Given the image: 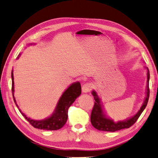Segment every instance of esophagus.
I'll use <instances>...</instances> for the list:
<instances>
[{
    "label": "esophagus",
    "mask_w": 158,
    "mask_h": 158,
    "mask_svg": "<svg viewBox=\"0 0 158 158\" xmlns=\"http://www.w3.org/2000/svg\"><path fill=\"white\" fill-rule=\"evenodd\" d=\"M92 89V85L91 83H87L85 84H84L83 87H82V91L83 93H89L90 92Z\"/></svg>",
    "instance_id": "34e87169"
}]
</instances>
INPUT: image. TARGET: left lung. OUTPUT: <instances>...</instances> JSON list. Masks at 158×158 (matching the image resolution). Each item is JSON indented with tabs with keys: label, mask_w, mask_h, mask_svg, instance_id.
I'll list each match as a JSON object with an SVG mask.
<instances>
[{
	"label": "left lung",
	"mask_w": 158,
	"mask_h": 158,
	"mask_svg": "<svg viewBox=\"0 0 158 158\" xmlns=\"http://www.w3.org/2000/svg\"><path fill=\"white\" fill-rule=\"evenodd\" d=\"M148 70V81H147V93H146V98L145 99L143 104L142 106L141 107L140 110L137 114L132 117L131 118L127 120L123 121H118V123H115L112 119H110L104 115L103 110L102 108V105L100 103V99L99 97L97 94V93L95 91H93L92 95L94 97L95 99V103L94 106L93 107V110L91 111V123L95 129H98L99 131H112L114 132L116 131L120 130V129H123L125 128H129L134 124L136 121L138 119L140 115L143 111L145 110V107H146L149 97V71L148 68H147Z\"/></svg>",
	"instance_id": "obj_1"
}]
</instances>
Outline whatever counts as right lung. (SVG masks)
<instances>
[{
    "instance_id": "1",
    "label": "right lung",
    "mask_w": 158,
    "mask_h": 158,
    "mask_svg": "<svg viewBox=\"0 0 158 158\" xmlns=\"http://www.w3.org/2000/svg\"><path fill=\"white\" fill-rule=\"evenodd\" d=\"M12 77V93L13 95L14 94V78L13 73H11ZM81 94V87L79 82H77L67 88V89L64 91L62 96L59 99L55 112L50 118L46 119L36 121L31 119L23 114L21 111L19 110L22 115L25 117V118L29 121L30 124L35 128H38L40 129H46V130H57L63 127V125L66 123L68 118V110L71 106L72 103L75 102V100ZM13 98L15 103H16V100ZM17 105V104H16ZM18 107V106H17Z\"/></svg>"
}]
</instances>
